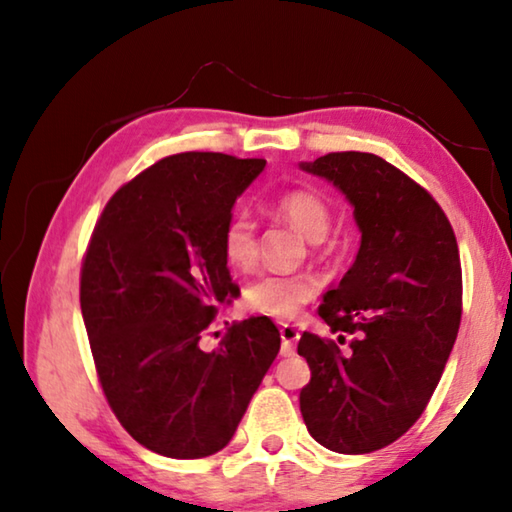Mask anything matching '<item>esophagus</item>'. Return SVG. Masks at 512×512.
<instances>
[{
	"label": "esophagus",
	"instance_id": "1",
	"mask_svg": "<svg viewBox=\"0 0 512 512\" xmlns=\"http://www.w3.org/2000/svg\"><path fill=\"white\" fill-rule=\"evenodd\" d=\"M280 336H282V357H293V354H296V343L300 339V332L293 325H282Z\"/></svg>",
	"mask_w": 512,
	"mask_h": 512
}]
</instances>
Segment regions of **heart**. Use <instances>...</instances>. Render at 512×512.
Masks as SVG:
<instances>
[{"instance_id":"heart-1","label":"heart","mask_w":512,"mask_h":512,"mask_svg":"<svg viewBox=\"0 0 512 512\" xmlns=\"http://www.w3.org/2000/svg\"><path fill=\"white\" fill-rule=\"evenodd\" d=\"M275 212L296 225V228L311 241L325 239L332 212L323 196L307 189H293L280 194L273 201ZM221 253L225 264L235 271L246 273L257 262V230L255 219L248 212L239 210L230 214L221 232ZM316 284L305 275H266L262 280L250 284L244 300L250 309L259 314L289 320L298 316L300 307L314 298Z\"/></svg>"}]
</instances>
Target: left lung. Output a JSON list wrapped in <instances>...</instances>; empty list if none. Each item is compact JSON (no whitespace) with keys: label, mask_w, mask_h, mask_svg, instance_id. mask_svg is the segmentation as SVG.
<instances>
[{"label":"left lung","mask_w":512,"mask_h":512,"mask_svg":"<svg viewBox=\"0 0 512 512\" xmlns=\"http://www.w3.org/2000/svg\"><path fill=\"white\" fill-rule=\"evenodd\" d=\"M300 169L332 183L352 205L359 253L318 316L348 351L305 332L298 354L311 381L300 411L332 452L368 454L391 445L436 391L461 325V257L440 205L379 155L327 153Z\"/></svg>","instance_id":"8db88e82"}]
</instances>
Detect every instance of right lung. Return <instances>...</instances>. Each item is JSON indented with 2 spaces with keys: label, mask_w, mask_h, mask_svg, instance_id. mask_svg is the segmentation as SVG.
Returning <instances> with one entry per match:
<instances>
[{
  "label": "right lung",
  "mask_w": 512,
  "mask_h": 512,
  "mask_svg": "<svg viewBox=\"0 0 512 512\" xmlns=\"http://www.w3.org/2000/svg\"><path fill=\"white\" fill-rule=\"evenodd\" d=\"M266 160L169 155L110 198L81 271V311L112 411L137 443L203 458L230 443L280 352L268 316L201 339L239 298L221 253L237 198Z\"/></svg>",
  "instance_id": "1"
}]
</instances>
